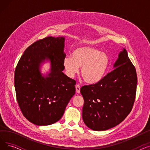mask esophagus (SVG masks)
<instances>
[{
	"instance_id": "34e87169",
	"label": "esophagus",
	"mask_w": 150,
	"mask_h": 150,
	"mask_svg": "<svg viewBox=\"0 0 150 150\" xmlns=\"http://www.w3.org/2000/svg\"><path fill=\"white\" fill-rule=\"evenodd\" d=\"M75 88H76V91L77 93H80V85H76L75 86Z\"/></svg>"
}]
</instances>
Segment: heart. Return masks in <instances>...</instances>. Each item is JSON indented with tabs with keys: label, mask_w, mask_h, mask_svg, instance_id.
Instances as JSON below:
<instances>
[{
	"label": "heart",
	"mask_w": 150,
	"mask_h": 150,
	"mask_svg": "<svg viewBox=\"0 0 150 150\" xmlns=\"http://www.w3.org/2000/svg\"><path fill=\"white\" fill-rule=\"evenodd\" d=\"M109 63V57L105 53L96 47L84 46L75 49L72 57H66L62 64L69 77H74L81 68V75L84 80L89 84H95L104 77Z\"/></svg>",
	"instance_id": "1"
}]
</instances>
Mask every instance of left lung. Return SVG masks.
Listing matches in <instances>:
<instances>
[{"label":"left lung","mask_w":150,"mask_h":150,"mask_svg":"<svg viewBox=\"0 0 150 150\" xmlns=\"http://www.w3.org/2000/svg\"><path fill=\"white\" fill-rule=\"evenodd\" d=\"M114 67L98 83L80 89L84 100L83 120L94 131L107 130L120 123L134 103L136 70L125 49L119 53Z\"/></svg>","instance_id":"left-lung-1"}]
</instances>
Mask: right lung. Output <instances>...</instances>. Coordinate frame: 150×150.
<instances>
[{
  "label": "right lung",
  "instance_id": "add662e5",
  "mask_svg": "<svg viewBox=\"0 0 150 150\" xmlns=\"http://www.w3.org/2000/svg\"><path fill=\"white\" fill-rule=\"evenodd\" d=\"M64 38L49 36L30 45L14 71V87L21 111L30 122L39 126L58 122L75 93L76 81L62 71ZM49 59L51 73L45 78L40 63Z\"/></svg>",
  "mask_w": 150,
  "mask_h": 150
}]
</instances>
